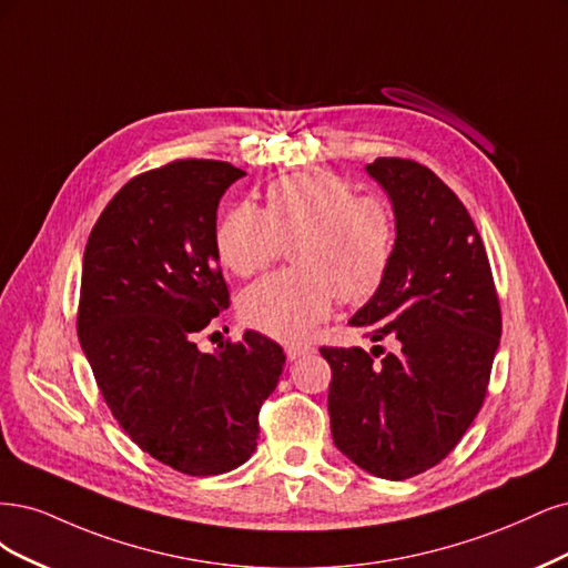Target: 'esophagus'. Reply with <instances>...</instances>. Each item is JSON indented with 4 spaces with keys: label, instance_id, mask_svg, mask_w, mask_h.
I'll return each mask as SVG.
<instances>
[{
    "label": "esophagus",
    "instance_id": "esophagus-1",
    "mask_svg": "<svg viewBox=\"0 0 568 568\" xmlns=\"http://www.w3.org/2000/svg\"><path fill=\"white\" fill-rule=\"evenodd\" d=\"M314 349H311V346H302V344H287L285 346V354H287V361H297V358H302V356H306V354H311Z\"/></svg>",
    "mask_w": 568,
    "mask_h": 568
}]
</instances>
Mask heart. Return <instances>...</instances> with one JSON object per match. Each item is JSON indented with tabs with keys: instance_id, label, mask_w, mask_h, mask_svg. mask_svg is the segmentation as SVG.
Segmentation results:
<instances>
[{
	"instance_id": "heart-1",
	"label": "heart",
	"mask_w": 568,
	"mask_h": 568,
	"mask_svg": "<svg viewBox=\"0 0 568 568\" xmlns=\"http://www.w3.org/2000/svg\"><path fill=\"white\" fill-rule=\"evenodd\" d=\"M216 252L235 276H252L292 243L295 268L271 273L241 295L243 318L283 342L306 339L335 300L363 302L387 276L396 226L375 195H354L342 179L285 176L266 189L264 210L231 207L216 226Z\"/></svg>"
}]
</instances>
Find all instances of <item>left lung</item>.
Here are the masks:
<instances>
[{
    "label": "left lung",
    "mask_w": 568,
    "mask_h": 568,
    "mask_svg": "<svg viewBox=\"0 0 568 568\" xmlns=\"http://www.w3.org/2000/svg\"><path fill=\"white\" fill-rule=\"evenodd\" d=\"M365 172L389 197L396 245L349 325L394 339L396 352L377 363V346L373 356L323 346L327 413L354 465L400 481L442 463L477 417L503 323L481 235L457 195L413 160L377 158Z\"/></svg>",
    "instance_id": "1"
}]
</instances>
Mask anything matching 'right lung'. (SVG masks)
<instances>
[{"instance_id": "right-lung-1", "label": "right lung", "mask_w": 568, "mask_h": 568, "mask_svg": "<svg viewBox=\"0 0 568 568\" xmlns=\"http://www.w3.org/2000/svg\"><path fill=\"white\" fill-rule=\"evenodd\" d=\"M243 170L179 160L134 176L91 229L78 337L108 408L132 442L191 477L241 467L257 415L285 365L254 331L212 354L195 344L229 287L219 268L216 207Z\"/></svg>"}]
</instances>
